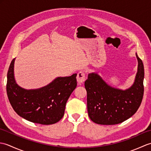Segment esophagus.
Returning a JSON list of instances; mask_svg holds the SVG:
<instances>
[{"instance_id":"esophagus-1","label":"esophagus","mask_w":151,"mask_h":151,"mask_svg":"<svg viewBox=\"0 0 151 151\" xmlns=\"http://www.w3.org/2000/svg\"><path fill=\"white\" fill-rule=\"evenodd\" d=\"M77 81L78 83H83L86 81V74L84 71H80L77 74Z\"/></svg>"}]
</instances>
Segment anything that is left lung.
<instances>
[{
	"mask_svg": "<svg viewBox=\"0 0 151 151\" xmlns=\"http://www.w3.org/2000/svg\"><path fill=\"white\" fill-rule=\"evenodd\" d=\"M138 62L133 85L122 90L109 86L97 73H89L85 81L89 118L99 124H116L126 121L136 113L142 103L143 92L144 67L136 53Z\"/></svg>",
	"mask_w": 151,
	"mask_h": 151,
	"instance_id": "1",
	"label": "left lung"
}]
</instances>
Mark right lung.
I'll return each mask as SVG.
<instances>
[{"mask_svg": "<svg viewBox=\"0 0 151 151\" xmlns=\"http://www.w3.org/2000/svg\"><path fill=\"white\" fill-rule=\"evenodd\" d=\"M13 59L7 74L6 91L14 111L19 116L34 123L52 124L64 115L66 102L77 86L76 74L58 77L43 88L25 89L16 83Z\"/></svg>", "mask_w": 151, "mask_h": 151, "instance_id": "add662e5", "label": "right lung"}]
</instances>
